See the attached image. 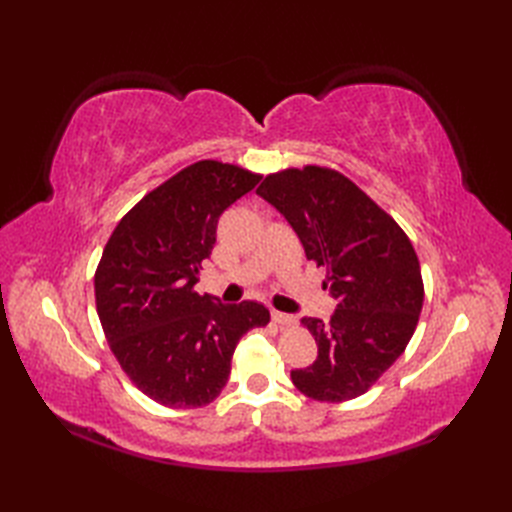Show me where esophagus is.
Returning a JSON list of instances; mask_svg holds the SVG:
<instances>
[{
    "instance_id": "1",
    "label": "esophagus",
    "mask_w": 512,
    "mask_h": 512,
    "mask_svg": "<svg viewBox=\"0 0 512 512\" xmlns=\"http://www.w3.org/2000/svg\"><path fill=\"white\" fill-rule=\"evenodd\" d=\"M271 318L275 324H280V327H290V324H294V318L290 314H284V312H277V309H273L271 312Z\"/></svg>"
}]
</instances>
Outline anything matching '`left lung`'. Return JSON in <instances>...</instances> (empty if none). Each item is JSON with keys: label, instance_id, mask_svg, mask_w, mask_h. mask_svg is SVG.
Instances as JSON below:
<instances>
[{"label": "left lung", "instance_id": "1", "mask_svg": "<svg viewBox=\"0 0 512 512\" xmlns=\"http://www.w3.org/2000/svg\"><path fill=\"white\" fill-rule=\"evenodd\" d=\"M297 232L307 260L327 269L331 322L303 318L316 361L292 369L297 389L339 404L367 393L406 350L423 309V277L404 230L359 185L324 166L286 168L256 190Z\"/></svg>", "mask_w": 512, "mask_h": 512}]
</instances>
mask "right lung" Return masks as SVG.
Masks as SVG:
<instances>
[{
	"instance_id": "right-lung-1",
	"label": "right lung",
	"mask_w": 512,
	"mask_h": 512,
	"mask_svg": "<svg viewBox=\"0 0 512 512\" xmlns=\"http://www.w3.org/2000/svg\"><path fill=\"white\" fill-rule=\"evenodd\" d=\"M262 175L200 160L123 215L96 269V307L126 376L166 408H203L222 393L239 339L267 327L256 301L220 303L194 290L220 215Z\"/></svg>"
}]
</instances>
